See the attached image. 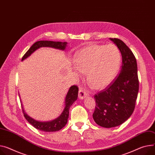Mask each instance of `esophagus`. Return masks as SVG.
<instances>
[{
  "label": "esophagus",
  "mask_w": 155,
  "mask_h": 155,
  "mask_svg": "<svg viewBox=\"0 0 155 155\" xmlns=\"http://www.w3.org/2000/svg\"><path fill=\"white\" fill-rule=\"evenodd\" d=\"M87 93L85 91V90H84L83 89H81L79 91V94H78V97L80 99H84L85 97H86L87 96Z\"/></svg>",
  "instance_id": "obj_1"
}]
</instances>
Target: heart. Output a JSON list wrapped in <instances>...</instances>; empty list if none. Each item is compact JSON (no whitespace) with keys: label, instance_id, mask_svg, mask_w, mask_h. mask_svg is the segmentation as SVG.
<instances>
[{"label":"heart","instance_id":"heart-1","mask_svg":"<svg viewBox=\"0 0 155 155\" xmlns=\"http://www.w3.org/2000/svg\"><path fill=\"white\" fill-rule=\"evenodd\" d=\"M76 73H87V79L96 89L109 85L117 76L121 63L120 50L114 45L91 44L74 57Z\"/></svg>","mask_w":155,"mask_h":155}]
</instances>
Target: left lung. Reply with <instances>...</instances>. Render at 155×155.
I'll return each instance as SVG.
<instances>
[{
	"label": "left lung",
	"instance_id": "obj_1",
	"mask_svg": "<svg viewBox=\"0 0 155 155\" xmlns=\"http://www.w3.org/2000/svg\"><path fill=\"white\" fill-rule=\"evenodd\" d=\"M120 50V73L103 91L95 94L96 106L92 115L97 125L104 128L120 125L132 115L139 89L136 58L124 41L110 38Z\"/></svg>",
	"mask_w": 155,
	"mask_h": 155
}]
</instances>
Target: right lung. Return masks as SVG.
Masks as SVG:
<instances>
[{
    "label": "right lung",
    "instance_id": "1",
    "mask_svg": "<svg viewBox=\"0 0 155 155\" xmlns=\"http://www.w3.org/2000/svg\"><path fill=\"white\" fill-rule=\"evenodd\" d=\"M67 42H60V41H38L35 42L27 51V53L23 56L21 61L29 57L34 51L38 50L41 47H51L53 48L59 49L61 50H64L67 46ZM78 87L77 86H73L70 87L65 98V107L61 114L58 118L51 121L48 122H40L35 120L33 118L25 112L23 108L22 104L21 108L26 120L35 128L40 130L41 131L47 132H53L59 131L63 128L67 124L68 119L69 117V112L70 107L77 100L78 95ZM20 97V96H19Z\"/></svg>",
    "mask_w": 155,
    "mask_h": 155
}]
</instances>
